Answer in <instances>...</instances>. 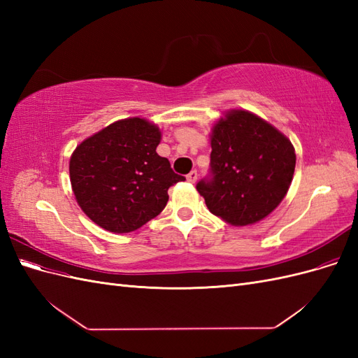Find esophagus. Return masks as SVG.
<instances>
[{"label":"esophagus","instance_id":"esophagus-1","mask_svg":"<svg viewBox=\"0 0 358 358\" xmlns=\"http://www.w3.org/2000/svg\"><path fill=\"white\" fill-rule=\"evenodd\" d=\"M197 178H199L197 170H192V171H189L188 175H187V180L191 182V183H196V182H197Z\"/></svg>","mask_w":358,"mask_h":358}]
</instances>
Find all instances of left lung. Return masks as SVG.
Listing matches in <instances>:
<instances>
[{
	"instance_id": "8db88e82",
	"label": "left lung",
	"mask_w": 358,
	"mask_h": 358,
	"mask_svg": "<svg viewBox=\"0 0 358 358\" xmlns=\"http://www.w3.org/2000/svg\"><path fill=\"white\" fill-rule=\"evenodd\" d=\"M210 146V175L197 183L208 209L231 225L272 213L294 175L289 140L251 112L230 110L215 124Z\"/></svg>"
}]
</instances>
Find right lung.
I'll use <instances>...</instances> for the list:
<instances>
[{"label": "right lung", "mask_w": 358, "mask_h": 358, "mask_svg": "<svg viewBox=\"0 0 358 358\" xmlns=\"http://www.w3.org/2000/svg\"><path fill=\"white\" fill-rule=\"evenodd\" d=\"M161 131L143 117L121 119L88 137L70 158L80 209L101 229L129 233L155 218L169 188L185 180L157 154Z\"/></svg>", "instance_id": "1"}]
</instances>
